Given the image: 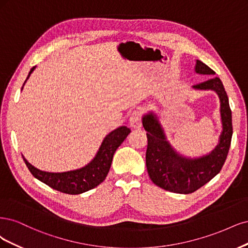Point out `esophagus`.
<instances>
[{"mask_svg": "<svg viewBox=\"0 0 248 248\" xmlns=\"http://www.w3.org/2000/svg\"><path fill=\"white\" fill-rule=\"evenodd\" d=\"M129 124L134 129H139L142 125V118H141V112L140 111L135 110L134 112L131 114L130 119H129Z\"/></svg>", "mask_w": 248, "mask_h": 248, "instance_id": "esophagus-1", "label": "esophagus"}]
</instances>
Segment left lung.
<instances>
[{
  "instance_id": "1",
  "label": "left lung",
  "mask_w": 248,
  "mask_h": 248,
  "mask_svg": "<svg viewBox=\"0 0 248 248\" xmlns=\"http://www.w3.org/2000/svg\"><path fill=\"white\" fill-rule=\"evenodd\" d=\"M195 72L202 75H214L215 72L201 61H196ZM196 91H213L220 103L222 131L217 145L209 154L198 157H188L177 153L166 134L158 116L149 111L142 117V124L147 132L146 168L149 177L155 186L176 194H190L220 172L229 153L233 127L232 112L225 87L218 77L193 85Z\"/></svg>"
}]
</instances>
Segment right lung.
<instances>
[{"label":"right lung","mask_w":248,"mask_h":248,"mask_svg":"<svg viewBox=\"0 0 248 248\" xmlns=\"http://www.w3.org/2000/svg\"><path fill=\"white\" fill-rule=\"evenodd\" d=\"M35 68L36 67L31 69L27 80L31 74L33 73ZM25 83H23V85H25ZM22 89L23 86L21 87V91ZM130 133L131 130L125 125L119 126L112 132H110L104 138L97 155H94V157L89 164L80 168V169L60 173L46 172L30 164L23 155L22 158L29 168L30 172L38 180L45 183V185L53 189L62 191V193L69 195H79L94 188L105 180L110 170L114 153Z\"/></svg>","instance_id":"right-lung-1"}]
</instances>
